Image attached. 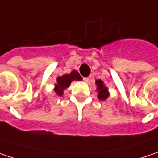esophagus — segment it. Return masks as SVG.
<instances>
[{
  "label": "esophagus",
  "instance_id": "34e87169",
  "mask_svg": "<svg viewBox=\"0 0 158 158\" xmlns=\"http://www.w3.org/2000/svg\"><path fill=\"white\" fill-rule=\"evenodd\" d=\"M83 80L86 81V82H88L90 80V77H86V78H83Z\"/></svg>",
  "mask_w": 158,
  "mask_h": 158
}]
</instances>
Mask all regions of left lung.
<instances>
[{
	"mask_svg": "<svg viewBox=\"0 0 158 158\" xmlns=\"http://www.w3.org/2000/svg\"><path fill=\"white\" fill-rule=\"evenodd\" d=\"M96 84L98 87L97 88L98 91V98L100 100H106L109 96V93L107 91V88L105 87L103 81L101 79H98V80H96Z\"/></svg>",
	"mask_w": 158,
	"mask_h": 158,
	"instance_id": "8db88e82",
	"label": "left lung"
}]
</instances>
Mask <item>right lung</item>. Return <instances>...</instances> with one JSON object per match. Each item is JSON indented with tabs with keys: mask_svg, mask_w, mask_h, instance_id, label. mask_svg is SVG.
<instances>
[{
	"mask_svg": "<svg viewBox=\"0 0 158 158\" xmlns=\"http://www.w3.org/2000/svg\"><path fill=\"white\" fill-rule=\"evenodd\" d=\"M82 78L77 70H73L70 74H66L57 79V84L55 85L54 91L58 96H61L63 94V90L67 88L70 85L73 80H81Z\"/></svg>",
	"mask_w": 158,
	"mask_h": 158,
	"instance_id": "obj_1",
	"label": "right lung"
}]
</instances>
